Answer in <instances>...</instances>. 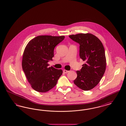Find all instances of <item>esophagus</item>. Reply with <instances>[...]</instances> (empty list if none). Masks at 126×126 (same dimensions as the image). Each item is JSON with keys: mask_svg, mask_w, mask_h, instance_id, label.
Here are the masks:
<instances>
[{"mask_svg": "<svg viewBox=\"0 0 126 126\" xmlns=\"http://www.w3.org/2000/svg\"><path fill=\"white\" fill-rule=\"evenodd\" d=\"M63 72H64V73H67L69 72V71H68V70H66L64 69V70H63Z\"/></svg>", "mask_w": 126, "mask_h": 126, "instance_id": "1", "label": "esophagus"}]
</instances>
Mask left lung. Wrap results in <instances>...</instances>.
I'll return each instance as SVG.
<instances>
[{"mask_svg":"<svg viewBox=\"0 0 126 126\" xmlns=\"http://www.w3.org/2000/svg\"><path fill=\"white\" fill-rule=\"evenodd\" d=\"M69 38L79 44V56L85 61L74 83L84 91L91 90L100 82L106 69L104 48L101 41L91 33L71 35Z\"/></svg>","mask_w":126,"mask_h":126,"instance_id":"obj_1","label":"left lung"}]
</instances>
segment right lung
<instances>
[{
    "label": "right lung",
    "instance_id": "add662e5",
    "mask_svg": "<svg viewBox=\"0 0 126 126\" xmlns=\"http://www.w3.org/2000/svg\"><path fill=\"white\" fill-rule=\"evenodd\" d=\"M64 38V36H37L26 45L22 65L26 77L34 90L45 93L56 85L63 71L52 66L48 67V62L52 60L55 47Z\"/></svg>",
    "mask_w": 126,
    "mask_h": 126
}]
</instances>
